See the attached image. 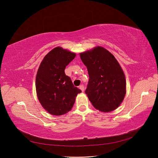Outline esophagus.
Masks as SVG:
<instances>
[{
	"label": "esophagus",
	"instance_id": "34e87169",
	"mask_svg": "<svg viewBox=\"0 0 158 158\" xmlns=\"http://www.w3.org/2000/svg\"><path fill=\"white\" fill-rule=\"evenodd\" d=\"M79 88L81 89V91H82V92H84V85H80V86H79Z\"/></svg>",
	"mask_w": 158,
	"mask_h": 158
}]
</instances>
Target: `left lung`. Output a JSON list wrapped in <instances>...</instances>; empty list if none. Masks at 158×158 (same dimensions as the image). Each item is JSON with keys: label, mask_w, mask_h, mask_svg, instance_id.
<instances>
[{"label": "left lung", "mask_w": 158, "mask_h": 158, "mask_svg": "<svg viewBox=\"0 0 158 158\" xmlns=\"http://www.w3.org/2000/svg\"><path fill=\"white\" fill-rule=\"evenodd\" d=\"M86 66L89 82L85 92L99 111L111 112L121 106L126 95V78L114 55L101 46L80 52Z\"/></svg>", "instance_id": "left-lung-1"}]
</instances>
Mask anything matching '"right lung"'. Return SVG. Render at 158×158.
<instances>
[{"label": "right lung", "instance_id": "1", "mask_svg": "<svg viewBox=\"0 0 158 158\" xmlns=\"http://www.w3.org/2000/svg\"><path fill=\"white\" fill-rule=\"evenodd\" d=\"M76 53L56 47L42 60L35 78L37 96L44 109L52 115H63L73 108L81 90L74 86L64 69Z\"/></svg>", "mask_w": 158, "mask_h": 158}]
</instances>
